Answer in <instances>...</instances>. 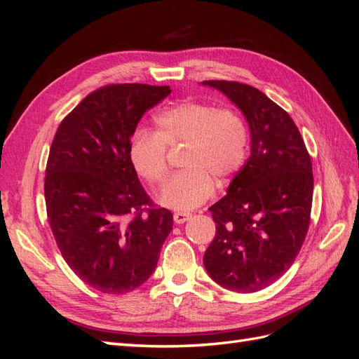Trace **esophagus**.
<instances>
[{"mask_svg": "<svg viewBox=\"0 0 359 359\" xmlns=\"http://www.w3.org/2000/svg\"><path fill=\"white\" fill-rule=\"evenodd\" d=\"M190 217H191V214H189V212H175L173 214V222H175L177 224H182V223H186Z\"/></svg>", "mask_w": 359, "mask_h": 359, "instance_id": "34e87169", "label": "esophagus"}]
</instances>
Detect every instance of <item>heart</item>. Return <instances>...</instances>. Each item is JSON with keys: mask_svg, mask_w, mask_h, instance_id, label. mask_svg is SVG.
<instances>
[{"mask_svg": "<svg viewBox=\"0 0 359 359\" xmlns=\"http://www.w3.org/2000/svg\"><path fill=\"white\" fill-rule=\"evenodd\" d=\"M156 132L139 130L128 144L135 170L151 187L168 177V151L184 145L182 170L166 184L160 203L172 210L190 211L211 196L214 181L224 184L241 169L248 149L244 118L229 107L186 100L161 111L154 118Z\"/></svg>", "mask_w": 359, "mask_h": 359, "instance_id": "1", "label": "heart"}]
</instances>
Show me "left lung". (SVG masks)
<instances>
[{
    "mask_svg": "<svg viewBox=\"0 0 359 359\" xmlns=\"http://www.w3.org/2000/svg\"><path fill=\"white\" fill-rule=\"evenodd\" d=\"M240 107L252 154L227 194L210 211L215 236L203 256L206 273L227 290L250 293L274 283L306 240L313 201L310 154L289 114L252 85L203 81Z\"/></svg>",
    "mask_w": 359,
    "mask_h": 359,
    "instance_id": "1",
    "label": "left lung"
}]
</instances>
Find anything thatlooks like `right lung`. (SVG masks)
<instances>
[{
	"instance_id": "right-lung-1",
	"label": "right lung",
	"mask_w": 359,
	"mask_h": 359,
	"mask_svg": "<svg viewBox=\"0 0 359 359\" xmlns=\"http://www.w3.org/2000/svg\"><path fill=\"white\" fill-rule=\"evenodd\" d=\"M168 85L111 83L62 119L49 149L45 201L67 265L103 293H127L154 273L173 215L149 199L128 157L142 115Z\"/></svg>"
}]
</instances>
